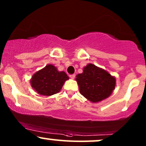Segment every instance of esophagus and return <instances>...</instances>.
<instances>
[{
  "instance_id": "1",
  "label": "esophagus",
  "mask_w": 146,
  "mask_h": 146,
  "mask_svg": "<svg viewBox=\"0 0 146 146\" xmlns=\"http://www.w3.org/2000/svg\"><path fill=\"white\" fill-rule=\"evenodd\" d=\"M69 77H70V78H71V79H74L75 78V74L70 75Z\"/></svg>"
}]
</instances>
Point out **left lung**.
<instances>
[{"label":"left lung","mask_w":146,"mask_h":146,"mask_svg":"<svg viewBox=\"0 0 146 146\" xmlns=\"http://www.w3.org/2000/svg\"><path fill=\"white\" fill-rule=\"evenodd\" d=\"M80 92L93 103L101 102L110 96L115 89L116 79L105 70L93 64H88L83 73L77 75Z\"/></svg>","instance_id":"8db88e82"}]
</instances>
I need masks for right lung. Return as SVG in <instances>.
Returning <instances> with one entry per match:
<instances>
[{"instance_id":"1","label":"right lung","mask_w":146,"mask_h":146,"mask_svg":"<svg viewBox=\"0 0 146 146\" xmlns=\"http://www.w3.org/2000/svg\"><path fill=\"white\" fill-rule=\"evenodd\" d=\"M68 76L64 71H58L56 66L48 64L33 75L30 82L39 95L51 96L59 93Z\"/></svg>"}]
</instances>
